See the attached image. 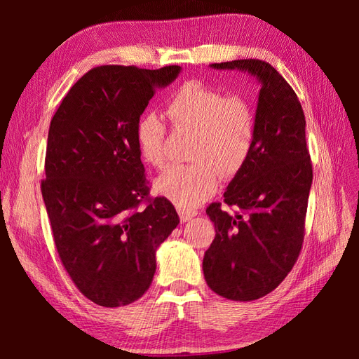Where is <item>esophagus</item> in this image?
<instances>
[{"mask_svg":"<svg viewBox=\"0 0 359 359\" xmlns=\"http://www.w3.org/2000/svg\"><path fill=\"white\" fill-rule=\"evenodd\" d=\"M178 214H180V219H181V222L184 223V222H190L193 217H196L198 215V211H194V210H191V208H178Z\"/></svg>","mask_w":359,"mask_h":359,"instance_id":"esophagus-1","label":"esophagus"}]
</instances>
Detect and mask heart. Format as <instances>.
Segmentation results:
<instances>
[{"label":"heart","mask_w":359,"mask_h":359,"mask_svg":"<svg viewBox=\"0 0 359 359\" xmlns=\"http://www.w3.org/2000/svg\"><path fill=\"white\" fill-rule=\"evenodd\" d=\"M173 126L194 132L190 166H175L157 178L160 196L181 208H190L208 199L224 177L240 172L252 154L256 140V114L243 95H226L201 81H187L173 91L168 103ZM166 126L147 112L136 124V145L147 165L161 169L168 163Z\"/></svg>","instance_id":"heart-1"}]
</instances>
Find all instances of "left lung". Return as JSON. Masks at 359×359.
I'll list each match as a JSON object with an SVG mask.
<instances>
[{"label":"left lung","instance_id":"8db88e82","mask_svg":"<svg viewBox=\"0 0 359 359\" xmlns=\"http://www.w3.org/2000/svg\"><path fill=\"white\" fill-rule=\"evenodd\" d=\"M240 69L260 81L256 140L244 168L206 214L215 238L203 257V276L220 297L253 301L273 292L295 265L304 241L313 166L306 116L298 95L269 62L235 60L211 64Z\"/></svg>","mask_w":359,"mask_h":359}]
</instances>
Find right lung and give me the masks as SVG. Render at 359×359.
<instances>
[{"label": "right lung", "mask_w": 359, "mask_h": 359, "mask_svg": "<svg viewBox=\"0 0 359 359\" xmlns=\"http://www.w3.org/2000/svg\"><path fill=\"white\" fill-rule=\"evenodd\" d=\"M180 66H99L76 82L53 115L41 194L64 269L102 307L139 299L156 273V250L180 223L166 198H151L136 124Z\"/></svg>", "instance_id": "obj_1"}]
</instances>
